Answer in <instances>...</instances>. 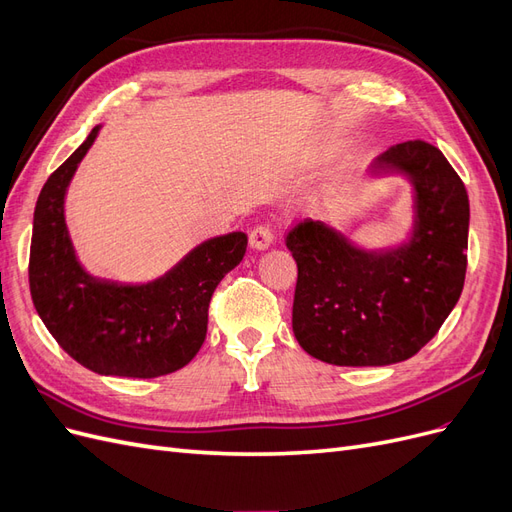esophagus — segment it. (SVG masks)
Segmentation results:
<instances>
[{"instance_id":"34e87169","label":"esophagus","mask_w":512,"mask_h":512,"mask_svg":"<svg viewBox=\"0 0 512 512\" xmlns=\"http://www.w3.org/2000/svg\"><path fill=\"white\" fill-rule=\"evenodd\" d=\"M271 243H273V232H271L269 226L260 224V226H256V228L250 232V245L254 247V250H258V252L269 250Z\"/></svg>"}]
</instances>
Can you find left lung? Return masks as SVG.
<instances>
[{
	"label": "left lung",
	"mask_w": 512,
	"mask_h": 512,
	"mask_svg": "<svg viewBox=\"0 0 512 512\" xmlns=\"http://www.w3.org/2000/svg\"><path fill=\"white\" fill-rule=\"evenodd\" d=\"M386 175L410 183L412 224L401 241L365 247L314 220L288 232L299 269L292 331L299 346L324 363L406 361L438 333L461 297L470 226L466 185L425 141L380 153L367 179Z\"/></svg>",
	"instance_id": "left-lung-1"
}]
</instances>
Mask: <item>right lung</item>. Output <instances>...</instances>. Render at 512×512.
I'll use <instances>...</instances> for the list:
<instances>
[{
  "instance_id": "1",
  "label": "right lung",
  "mask_w": 512,
  "mask_h": 512,
  "mask_svg": "<svg viewBox=\"0 0 512 512\" xmlns=\"http://www.w3.org/2000/svg\"><path fill=\"white\" fill-rule=\"evenodd\" d=\"M100 126L46 179L34 211L29 288L44 327L76 363L100 376L158 378L188 365L207 335L213 290L245 256V232L198 243L149 282L91 275L66 224L68 185Z\"/></svg>"
}]
</instances>
